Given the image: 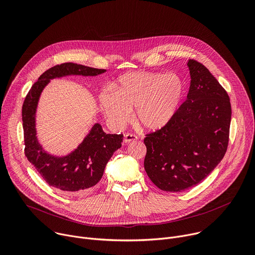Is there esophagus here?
Wrapping results in <instances>:
<instances>
[{
    "label": "esophagus",
    "instance_id": "1",
    "mask_svg": "<svg viewBox=\"0 0 255 255\" xmlns=\"http://www.w3.org/2000/svg\"><path fill=\"white\" fill-rule=\"evenodd\" d=\"M137 138H138V137H137L136 135L127 133V134H125V136H124V142H125V143H129V142H131V141L137 140Z\"/></svg>",
    "mask_w": 255,
    "mask_h": 255
}]
</instances>
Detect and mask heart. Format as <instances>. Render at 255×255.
I'll use <instances>...</instances> for the list:
<instances>
[{
    "instance_id": "1",
    "label": "heart",
    "mask_w": 255,
    "mask_h": 255,
    "mask_svg": "<svg viewBox=\"0 0 255 255\" xmlns=\"http://www.w3.org/2000/svg\"><path fill=\"white\" fill-rule=\"evenodd\" d=\"M99 96L102 110L115 127H123L135 109L136 123L147 131L167 126L186 96V83L175 72L136 71L125 74Z\"/></svg>"
}]
</instances>
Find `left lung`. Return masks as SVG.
I'll return each instance as SVG.
<instances>
[{"label": "left lung", "mask_w": 255, "mask_h": 255, "mask_svg": "<svg viewBox=\"0 0 255 255\" xmlns=\"http://www.w3.org/2000/svg\"><path fill=\"white\" fill-rule=\"evenodd\" d=\"M191 86L171 122L144 138V168L165 192L200 184L223 159L229 141L231 104L209 69L190 59Z\"/></svg>", "instance_id": "1"}]
</instances>
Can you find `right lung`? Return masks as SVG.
Returning <instances> with one entry per match:
<instances>
[{
	"instance_id": "obj_1",
	"label": "right lung",
	"mask_w": 255,
	"mask_h": 255,
	"mask_svg": "<svg viewBox=\"0 0 255 255\" xmlns=\"http://www.w3.org/2000/svg\"><path fill=\"white\" fill-rule=\"evenodd\" d=\"M105 71L72 62L57 64L43 72L31 87L23 103L25 155L49 186L68 194H85L99 183L106 164L122 146L123 134H107L96 123L74 151L65 156H54L42 148L36 136V109L50 80L66 76L95 77Z\"/></svg>"
}]
</instances>
